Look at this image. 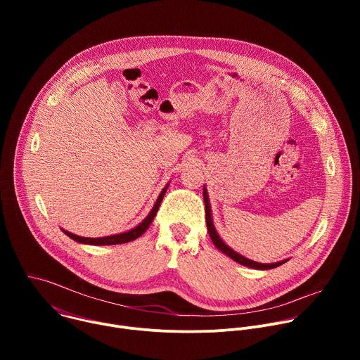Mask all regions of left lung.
Listing matches in <instances>:
<instances>
[{
  "label": "left lung",
  "instance_id": "left-lung-1",
  "mask_svg": "<svg viewBox=\"0 0 360 360\" xmlns=\"http://www.w3.org/2000/svg\"><path fill=\"white\" fill-rule=\"evenodd\" d=\"M203 202H205V218H207V228H208V232H210V236L214 242V245L225 255H228L231 259H233L235 262L243 265V266H248V268H253V269H274V268H278L281 265H283L285 262H288V259L285 261H281V262H275V264H259V262H255V261H250V259H246L245 256L239 255L238 252L232 250L221 238L219 235L215 231V226H214V222H212V217H211V205H210V199H208V193H207V188H203Z\"/></svg>",
  "mask_w": 360,
  "mask_h": 360
}]
</instances>
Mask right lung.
<instances>
[{
    "label": "right lung",
    "instance_id": "add662e5",
    "mask_svg": "<svg viewBox=\"0 0 360 360\" xmlns=\"http://www.w3.org/2000/svg\"><path fill=\"white\" fill-rule=\"evenodd\" d=\"M167 189H168V185H167V186L162 189V192L160 193V196H158L155 205H153V208H152V211L149 212V215H148L138 226H135L134 229H131V231H128V232L118 233V235H111V236H104V238H82V236L74 235V233H71V232H68V231H64V233H65L67 236H70L71 239L79 242V243H88V245H118V243L131 242V240L139 238V236L148 229V226L152 224L153 218H155V215H157V212H158V210H160V205H161V202H162V198H164Z\"/></svg>",
    "mask_w": 360,
    "mask_h": 360
}]
</instances>
